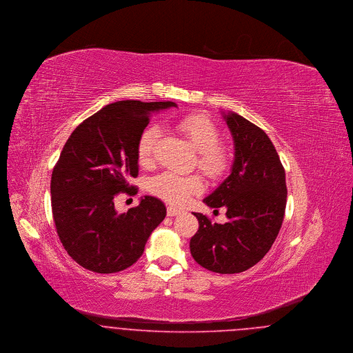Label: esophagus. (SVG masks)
I'll return each mask as SVG.
<instances>
[{
	"instance_id": "1",
	"label": "esophagus",
	"mask_w": 353,
	"mask_h": 353,
	"mask_svg": "<svg viewBox=\"0 0 353 353\" xmlns=\"http://www.w3.org/2000/svg\"><path fill=\"white\" fill-rule=\"evenodd\" d=\"M166 213H168V216L173 217V216H179V214H181V213H183V210H181V209H179V208L168 207L166 208Z\"/></svg>"
}]
</instances>
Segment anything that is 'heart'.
<instances>
[{
    "mask_svg": "<svg viewBox=\"0 0 353 353\" xmlns=\"http://www.w3.org/2000/svg\"><path fill=\"white\" fill-rule=\"evenodd\" d=\"M176 129L183 133L197 150V166L212 180L224 177L230 166L228 148L220 144V130L205 114H189L176 121ZM160 129L149 125L141 132L136 153L137 161L143 166L152 163L156 141ZM148 189L152 194L174 205H183L188 200L203 190V181L199 176H181L173 172H163L148 181Z\"/></svg>",
    "mask_w": 353,
    "mask_h": 353,
    "instance_id": "b5f03b06",
    "label": "heart"
}]
</instances>
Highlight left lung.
Segmentation results:
<instances>
[{
	"label": "left lung",
	"mask_w": 353,
	"mask_h": 353,
	"mask_svg": "<svg viewBox=\"0 0 353 353\" xmlns=\"http://www.w3.org/2000/svg\"><path fill=\"white\" fill-rule=\"evenodd\" d=\"M234 143L228 177L204 199L210 208H227L225 224L193 213L199 230L190 239L193 259L216 273H240L257 264L281 228L285 170L267 133L237 113H223Z\"/></svg>",
	"instance_id": "1"
}]
</instances>
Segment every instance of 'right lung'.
<instances>
[{"label": "right lung", "mask_w": 353, "mask_h": 353, "mask_svg": "<svg viewBox=\"0 0 353 353\" xmlns=\"http://www.w3.org/2000/svg\"><path fill=\"white\" fill-rule=\"evenodd\" d=\"M172 101L136 100L106 105L79 125L53 168L50 193L56 229L68 254L85 270L114 273L133 265L150 233L165 219L164 203L144 196L139 207L117 213L119 193L133 196L136 146L150 114Z\"/></svg>", "instance_id": "obj_1"}]
</instances>
